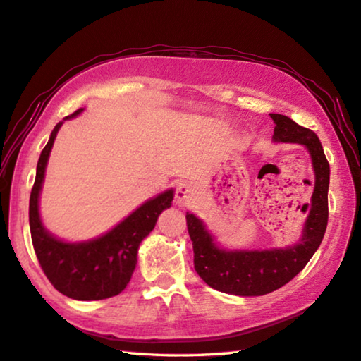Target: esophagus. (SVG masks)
<instances>
[{"label": "esophagus", "instance_id": "1", "mask_svg": "<svg viewBox=\"0 0 361 361\" xmlns=\"http://www.w3.org/2000/svg\"><path fill=\"white\" fill-rule=\"evenodd\" d=\"M176 203L179 206H190L195 200V190L190 184H179L176 188Z\"/></svg>", "mask_w": 361, "mask_h": 361}]
</instances>
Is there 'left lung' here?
<instances>
[{
  "instance_id": "left-lung-1",
  "label": "left lung",
  "mask_w": 361,
  "mask_h": 361,
  "mask_svg": "<svg viewBox=\"0 0 361 361\" xmlns=\"http://www.w3.org/2000/svg\"><path fill=\"white\" fill-rule=\"evenodd\" d=\"M274 120V142L301 144L311 155L315 176L309 214L298 243L279 249L230 250L219 245L203 220L187 212V228L193 243L195 271L207 286L238 296H262L290 282L311 260L324 239L328 224V185L330 164L312 130L282 114H269ZM307 206V204H306Z\"/></svg>"
}]
</instances>
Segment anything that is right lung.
Segmentation results:
<instances>
[{"label":"right lung","mask_w":361,"mask_h":361,"mask_svg":"<svg viewBox=\"0 0 361 361\" xmlns=\"http://www.w3.org/2000/svg\"><path fill=\"white\" fill-rule=\"evenodd\" d=\"M82 111H75L56 123L41 152L30 195V231L36 257L50 283L68 298L98 301L118 295L128 286L137 263L139 244L154 230L158 216L171 207L174 190L169 188L147 200L112 230L88 241L68 243L47 231L41 220L39 197L50 150L63 122Z\"/></svg>","instance_id":"right-lung-1"}]
</instances>
